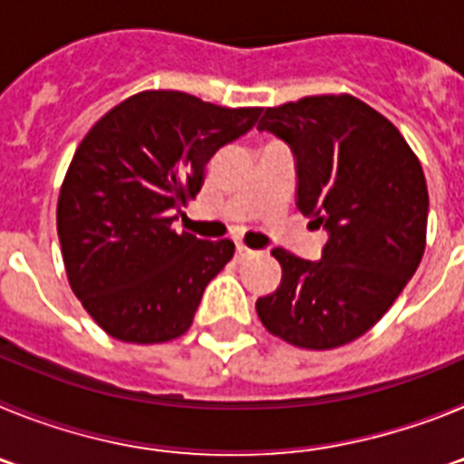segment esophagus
<instances>
[{"mask_svg":"<svg viewBox=\"0 0 464 464\" xmlns=\"http://www.w3.org/2000/svg\"><path fill=\"white\" fill-rule=\"evenodd\" d=\"M253 256V251L251 248H246V246H237V253H235V257H237V262H244V260H248V257Z\"/></svg>","mask_w":464,"mask_h":464,"instance_id":"34e87169","label":"esophagus"}]
</instances>
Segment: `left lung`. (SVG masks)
<instances>
[{"mask_svg": "<svg viewBox=\"0 0 464 464\" xmlns=\"http://www.w3.org/2000/svg\"><path fill=\"white\" fill-rule=\"evenodd\" d=\"M257 130L288 143L297 208L327 229L318 262L274 248L281 283L256 302L274 337L330 351L362 337L416 274L428 186L395 125L353 94H314L265 109Z\"/></svg>", "mask_w": 464, "mask_h": 464, "instance_id": "obj_1", "label": "left lung"}]
</instances>
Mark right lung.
Returning a JSON list of instances; mask_svg holds the SVG:
<instances>
[{"label":"right lung","mask_w":464,"mask_h":464,"mask_svg":"<svg viewBox=\"0 0 464 464\" xmlns=\"http://www.w3.org/2000/svg\"><path fill=\"white\" fill-rule=\"evenodd\" d=\"M260 109L146 90L104 113L73 153L57 199L69 285L92 321L127 343L190 330L204 288L232 260L229 239L176 232L174 208L202 190L204 167Z\"/></svg>","instance_id":"1"}]
</instances>
